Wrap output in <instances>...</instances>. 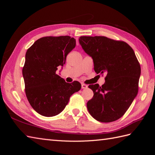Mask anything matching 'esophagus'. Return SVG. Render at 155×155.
<instances>
[{
  "label": "esophagus",
  "instance_id": "obj_1",
  "mask_svg": "<svg viewBox=\"0 0 155 155\" xmlns=\"http://www.w3.org/2000/svg\"><path fill=\"white\" fill-rule=\"evenodd\" d=\"M87 87H88V86H87V85H85V84H84V83H82V84H81V88H82L83 89L87 88Z\"/></svg>",
  "mask_w": 155,
  "mask_h": 155
}]
</instances>
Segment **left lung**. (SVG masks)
<instances>
[{
  "instance_id": "8db88e82",
  "label": "left lung",
  "mask_w": 155,
  "mask_h": 155,
  "mask_svg": "<svg viewBox=\"0 0 155 155\" xmlns=\"http://www.w3.org/2000/svg\"><path fill=\"white\" fill-rule=\"evenodd\" d=\"M79 43L93 59L97 74L105 73V82L90 85L94 96L87 102L89 113L101 122L123 116L138 92L141 68L134 51L124 41L104 36H81Z\"/></svg>"
}]
</instances>
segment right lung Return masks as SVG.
I'll list each match as a JSON object with an SVG mask.
<instances>
[{
	"label": "right lung",
	"instance_id": "obj_1",
	"mask_svg": "<svg viewBox=\"0 0 155 155\" xmlns=\"http://www.w3.org/2000/svg\"><path fill=\"white\" fill-rule=\"evenodd\" d=\"M75 46L73 37L48 36L37 40L27 50L22 68L25 93L33 109L42 116L59 114L70 97L81 88L78 81L67 83L56 74Z\"/></svg>",
	"mask_w": 155,
	"mask_h": 155
}]
</instances>
